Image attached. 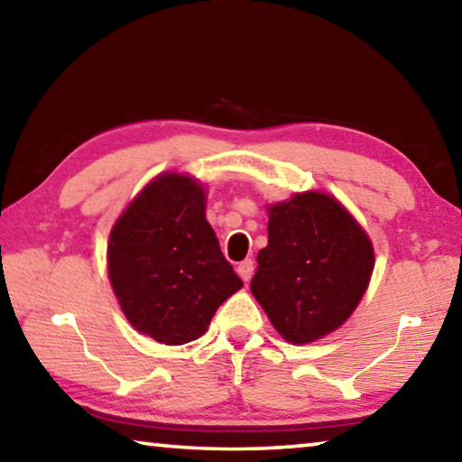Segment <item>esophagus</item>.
Masks as SVG:
<instances>
[{
    "mask_svg": "<svg viewBox=\"0 0 462 462\" xmlns=\"http://www.w3.org/2000/svg\"><path fill=\"white\" fill-rule=\"evenodd\" d=\"M237 274L241 276V281L249 282L252 281V274H254V260H244L237 266Z\"/></svg>",
    "mask_w": 462,
    "mask_h": 462,
    "instance_id": "esophagus-1",
    "label": "esophagus"
}]
</instances>
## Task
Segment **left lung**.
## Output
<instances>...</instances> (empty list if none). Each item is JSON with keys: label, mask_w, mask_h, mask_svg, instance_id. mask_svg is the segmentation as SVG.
Segmentation results:
<instances>
[{"label": "left lung", "mask_w": 462, "mask_h": 462, "mask_svg": "<svg viewBox=\"0 0 462 462\" xmlns=\"http://www.w3.org/2000/svg\"><path fill=\"white\" fill-rule=\"evenodd\" d=\"M373 266L370 239L342 204L321 192L294 194L270 207L252 292L286 342L307 344L352 315Z\"/></svg>", "instance_id": "left-lung-1"}]
</instances>
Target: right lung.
<instances>
[{"instance_id":"add662e5","label":"right lung","mask_w":462,"mask_h":462,"mask_svg":"<svg viewBox=\"0 0 462 462\" xmlns=\"http://www.w3.org/2000/svg\"><path fill=\"white\" fill-rule=\"evenodd\" d=\"M108 274L133 328L168 346L200 337L244 284L204 217L202 188L178 173L128 204L110 233Z\"/></svg>"}]
</instances>
